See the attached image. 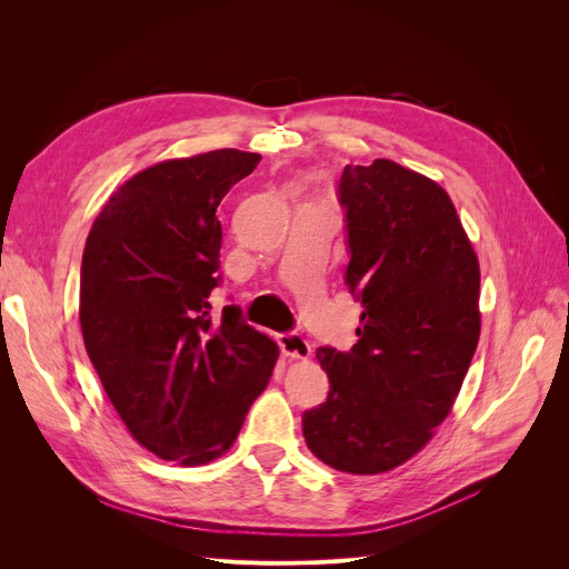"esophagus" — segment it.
<instances>
[{
    "instance_id": "34e87169",
    "label": "esophagus",
    "mask_w": 569,
    "mask_h": 569,
    "mask_svg": "<svg viewBox=\"0 0 569 569\" xmlns=\"http://www.w3.org/2000/svg\"><path fill=\"white\" fill-rule=\"evenodd\" d=\"M280 349L289 358H308L311 356V343H308L301 335L297 332H284L280 335Z\"/></svg>"
}]
</instances>
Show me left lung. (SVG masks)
Here are the masks:
<instances>
[{
    "label": "left lung",
    "mask_w": 569,
    "mask_h": 569,
    "mask_svg": "<svg viewBox=\"0 0 569 569\" xmlns=\"http://www.w3.org/2000/svg\"><path fill=\"white\" fill-rule=\"evenodd\" d=\"M337 199L363 313L351 351H316L330 393L303 412V437L335 470L380 475L451 412L479 341V263L451 197L416 170L347 166Z\"/></svg>",
    "instance_id": "obj_1"
}]
</instances>
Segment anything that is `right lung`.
<instances>
[{"instance_id":"right-lung-1","label":"right lung","mask_w":569,"mask_h":569,"mask_svg":"<svg viewBox=\"0 0 569 569\" xmlns=\"http://www.w3.org/2000/svg\"><path fill=\"white\" fill-rule=\"evenodd\" d=\"M258 153L218 149L151 166L107 201L80 268L84 349L128 432L180 465L226 453L266 389L278 343L237 306L213 322L218 206Z\"/></svg>"}]
</instances>
